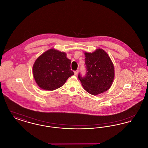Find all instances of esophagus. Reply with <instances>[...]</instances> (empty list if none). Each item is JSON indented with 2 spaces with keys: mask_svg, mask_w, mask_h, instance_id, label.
I'll list each match as a JSON object with an SVG mask.
<instances>
[{
  "mask_svg": "<svg viewBox=\"0 0 148 148\" xmlns=\"http://www.w3.org/2000/svg\"><path fill=\"white\" fill-rule=\"evenodd\" d=\"M78 72H79V71H78V70L75 71H74V74H75V75H77V74H78Z\"/></svg>",
  "mask_w": 148,
  "mask_h": 148,
  "instance_id": "34e87169",
  "label": "esophagus"
}]
</instances>
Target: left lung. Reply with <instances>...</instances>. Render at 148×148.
Segmentation results:
<instances>
[{"instance_id": "8db88e82", "label": "left lung", "mask_w": 148, "mask_h": 148, "mask_svg": "<svg viewBox=\"0 0 148 148\" xmlns=\"http://www.w3.org/2000/svg\"><path fill=\"white\" fill-rule=\"evenodd\" d=\"M86 74L79 73L78 78L85 90L96 95L108 90L113 83L114 69L113 63L108 54L99 49L90 53H85Z\"/></svg>"}]
</instances>
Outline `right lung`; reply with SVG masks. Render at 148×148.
<instances>
[{
    "instance_id": "right-lung-1",
    "label": "right lung",
    "mask_w": 148,
    "mask_h": 148,
    "mask_svg": "<svg viewBox=\"0 0 148 148\" xmlns=\"http://www.w3.org/2000/svg\"><path fill=\"white\" fill-rule=\"evenodd\" d=\"M71 63L64 52L53 49L45 51L36 60L33 67L36 83L47 90L61 87L68 77L74 74L71 69Z\"/></svg>"
}]
</instances>
